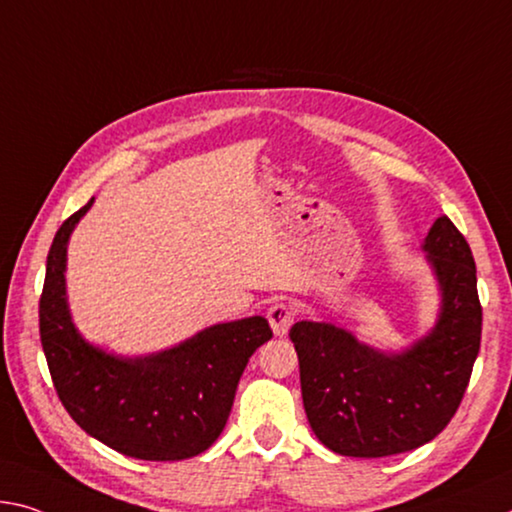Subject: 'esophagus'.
Returning <instances> with one entry per match:
<instances>
[{
	"mask_svg": "<svg viewBox=\"0 0 512 512\" xmlns=\"http://www.w3.org/2000/svg\"><path fill=\"white\" fill-rule=\"evenodd\" d=\"M294 307H291V303H287L285 298H278L273 300V303L269 305V312H266V319H269L273 332L278 337H285L289 332V326L294 323Z\"/></svg>",
	"mask_w": 512,
	"mask_h": 512,
	"instance_id": "esophagus-1",
	"label": "esophagus"
}]
</instances>
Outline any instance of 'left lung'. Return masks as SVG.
<instances>
[{"label": "left lung", "instance_id": "left-lung-1", "mask_svg": "<svg viewBox=\"0 0 512 512\" xmlns=\"http://www.w3.org/2000/svg\"><path fill=\"white\" fill-rule=\"evenodd\" d=\"M442 289L433 332L399 355L332 323L291 326L300 392L314 435L339 456L385 458L440 435L460 408L481 348L483 307L467 239L440 216L424 241Z\"/></svg>", "mask_w": 512, "mask_h": 512}]
</instances>
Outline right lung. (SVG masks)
Returning <instances> with one entry per match:
<instances>
[{"mask_svg":"<svg viewBox=\"0 0 512 512\" xmlns=\"http://www.w3.org/2000/svg\"><path fill=\"white\" fill-rule=\"evenodd\" d=\"M88 200L63 221L38 303L40 344L56 394L95 440L139 460H184L223 433L246 364L273 330L262 316L218 323L170 351L123 360L86 344L66 303V248Z\"/></svg>","mask_w":512,"mask_h":512,"instance_id":"right-lung-1","label":"right lung"}]
</instances>
